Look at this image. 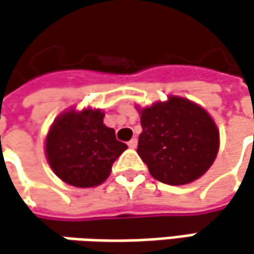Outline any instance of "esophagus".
Returning <instances> with one entry per match:
<instances>
[{
  "label": "esophagus",
  "instance_id": "obj_1",
  "mask_svg": "<svg viewBox=\"0 0 254 254\" xmlns=\"http://www.w3.org/2000/svg\"><path fill=\"white\" fill-rule=\"evenodd\" d=\"M136 145H138V141H136V138H132L130 141L127 142V146H129L130 149H135V148H136Z\"/></svg>",
  "mask_w": 254,
  "mask_h": 254
}]
</instances>
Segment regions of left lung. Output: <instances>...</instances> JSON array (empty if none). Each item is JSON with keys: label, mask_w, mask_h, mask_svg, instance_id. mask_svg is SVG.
Here are the masks:
<instances>
[{"label": "left lung", "mask_w": 254, "mask_h": 254, "mask_svg": "<svg viewBox=\"0 0 254 254\" xmlns=\"http://www.w3.org/2000/svg\"><path fill=\"white\" fill-rule=\"evenodd\" d=\"M136 111L142 125L136 151L155 180L184 186L208 171L220 148V132L204 108L170 95Z\"/></svg>", "instance_id": "left-lung-1"}]
</instances>
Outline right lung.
<instances>
[{
	"label": "right lung",
	"mask_w": 254,
	"mask_h": 254,
	"mask_svg": "<svg viewBox=\"0 0 254 254\" xmlns=\"http://www.w3.org/2000/svg\"><path fill=\"white\" fill-rule=\"evenodd\" d=\"M100 109L70 108L47 132L44 152L53 172L68 186L92 188L108 180L113 162L127 149L115 130L103 124Z\"/></svg>",
	"instance_id": "right-lung-1"
}]
</instances>
